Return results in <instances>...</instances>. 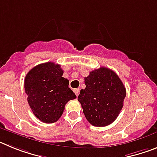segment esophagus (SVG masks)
<instances>
[{
  "label": "esophagus",
  "instance_id": "esophagus-1",
  "mask_svg": "<svg viewBox=\"0 0 157 157\" xmlns=\"http://www.w3.org/2000/svg\"><path fill=\"white\" fill-rule=\"evenodd\" d=\"M74 92L75 94V95L78 96V94H79V89H74Z\"/></svg>",
  "mask_w": 157,
  "mask_h": 157
}]
</instances>
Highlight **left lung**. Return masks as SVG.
Here are the masks:
<instances>
[{"label":"left lung","mask_w":157,"mask_h":157,"mask_svg":"<svg viewBox=\"0 0 157 157\" xmlns=\"http://www.w3.org/2000/svg\"><path fill=\"white\" fill-rule=\"evenodd\" d=\"M86 88L78 99L83 113L90 124L105 127L120 114L126 97V88L116 72L101 67L85 78Z\"/></svg>","instance_id":"8db88e82"}]
</instances>
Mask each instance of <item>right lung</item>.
I'll use <instances>...</instances> for the list:
<instances>
[{
    "label": "right lung",
    "instance_id": "obj_1",
    "mask_svg": "<svg viewBox=\"0 0 157 157\" xmlns=\"http://www.w3.org/2000/svg\"><path fill=\"white\" fill-rule=\"evenodd\" d=\"M63 74L60 65L47 62L33 67L25 78V92L30 108L43 123L57 121L65 105L76 98L68 87V80L62 77Z\"/></svg>",
    "mask_w": 157,
    "mask_h": 157
}]
</instances>
